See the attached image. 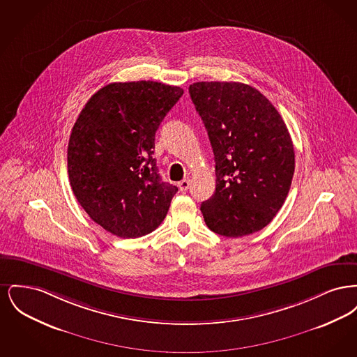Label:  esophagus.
<instances>
[{"instance_id":"34e87169","label":"esophagus","mask_w":357,"mask_h":357,"mask_svg":"<svg viewBox=\"0 0 357 357\" xmlns=\"http://www.w3.org/2000/svg\"><path fill=\"white\" fill-rule=\"evenodd\" d=\"M178 187H179V190H181V191H187V190H188V187H190V181H188V179H183V181H181V182L178 183Z\"/></svg>"}]
</instances>
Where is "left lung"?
Here are the masks:
<instances>
[{"mask_svg":"<svg viewBox=\"0 0 357 357\" xmlns=\"http://www.w3.org/2000/svg\"><path fill=\"white\" fill-rule=\"evenodd\" d=\"M215 159V192L201 204L207 227L225 237L253 234L288 197L294 150L287 124L259 91L236 82L188 86Z\"/></svg>","mask_w":357,"mask_h":357,"instance_id":"8db88e82","label":"left lung"}]
</instances>
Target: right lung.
<instances>
[{"label":"right lung","instance_id":"add662e5","mask_svg":"<svg viewBox=\"0 0 357 357\" xmlns=\"http://www.w3.org/2000/svg\"><path fill=\"white\" fill-rule=\"evenodd\" d=\"M183 95L156 82L111 83L82 109L68 143V175L92 221L120 238L153 231L178 191L153 158L155 132Z\"/></svg>","mask_w":357,"mask_h":357}]
</instances>
